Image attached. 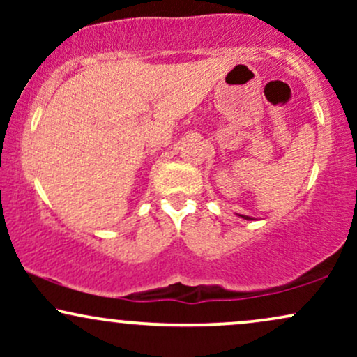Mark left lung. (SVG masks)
<instances>
[{
    "instance_id": "obj_1",
    "label": "left lung",
    "mask_w": 357,
    "mask_h": 357,
    "mask_svg": "<svg viewBox=\"0 0 357 357\" xmlns=\"http://www.w3.org/2000/svg\"><path fill=\"white\" fill-rule=\"evenodd\" d=\"M241 216H243V215H241ZM243 218H245V220H250V218H248V216H243Z\"/></svg>"
}]
</instances>
